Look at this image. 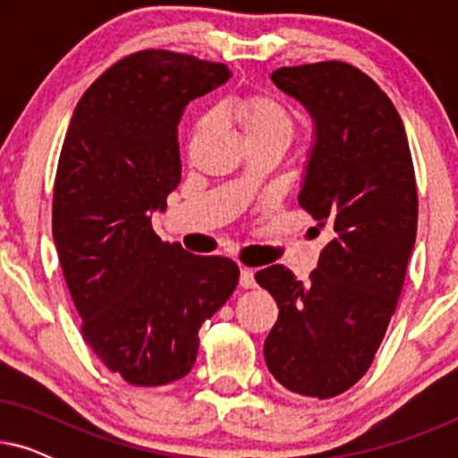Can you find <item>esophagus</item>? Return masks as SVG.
<instances>
[{
  "label": "esophagus",
  "instance_id": "esophagus-1",
  "mask_svg": "<svg viewBox=\"0 0 458 458\" xmlns=\"http://www.w3.org/2000/svg\"><path fill=\"white\" fill-rule=\"evenodd\" d=\"M240 285L246 287V290H248V287H254L256 285L252 268H248V267H242L240 268Z\"/></svg>",
  "mask_w": 458,
  "mask_h": 458
}]
</instances>
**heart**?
Segmentation results:
<instances>
[{"label": "heart", "mask_w": 458, "mask_h": 458, "mask_svg": "<svg viewBox=\"0 0 458 458\" xmlns=\"http://www.w3.org/2000/svg\"><path fill=\"white\" fill-rule=\"evenodd\" d=\"M227 112L242 127L246 141H277L290 146L296 118L279 99L267 93H252V96L235 99Z\"/></svg>", "instance_id": "1"}]
</instances>
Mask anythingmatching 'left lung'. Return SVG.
<instances>
[{
  "mask_svg": "<svg viewBox=\"0 0 458 458\" xmlns=\"http://www.w3.org/2000/svg\"><path fill=\"white\" fill-rule=\"evenodd\" d=\"M271 81L315 124L298 202L331 240L306 285L284 265L256 273L279 306L265 360L290 392L334 398L367 373L396 310L417 235L415 168L400 114L359 68L317 62Z\"/></svg>",
  "mask_w": 458,
  "mask_h": 458,
  "instance_id": "1",
  "label": "left lung"
}]
</instances>
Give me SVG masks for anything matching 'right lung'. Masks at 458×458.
I'll return each mask as SVG.
<instances>
[{"label": "right lung", "mask_w": 458, "mask_h": 458, "mask_svg": "<svg viewBox=\"0 0 458 458\" xmlns=\"http://www.w3.org/2000/svg\"><path fill=\"white\" fill-rule=\"evenodd\" d=\"M231 77L166 49L118 60L79 99L58 160L52 231L83 337L133 386L185 377L198 331L233 293L240 268L162 242L152 215L181 181L185 106Z\"/></svg>", "instance_id": "obj_1"}]
</instances>
